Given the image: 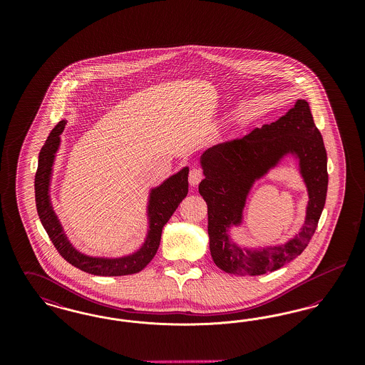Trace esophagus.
<instances>
[{"label": "esophagus", "mask_w": 365, "mask_h": 365, "mask_svg": "<svg viewBox=\"0 0 365 365\" xmlns=\"http://www.w3.org/2000/svg\"><path fill=\"white\" fill-rule=\"evenodd\" d=\"M204 179V173L201 168H191L190 174H189V182L191 186H197L201 180Z\"/></svg>", "instance_id": "34e87169"}]
</instances>
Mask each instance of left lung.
Here are the masks:
<instances>
[{
	"mask_svg": "<svg viewBox=\"0 0 365 365\" xmlns=\"http://www.w3.org/2000/svg\"><path fill=\"white\" fill-rule=\"evenodd\" d=\"M287 153L299 157L310 192L306 225L297 237L282 247L242 251L229 242L227 227L240 221L252 182ZM201 165L205 179L198 191L208 205L209 249L220 269L241 277L262 275L277 271L304 252L324 208L329 186L323 137L305 100H298L277 122L264 124L241 138L215 145L201 157Z\"/></svg>",
	"mask_w": 365,
	"mask_h": 365,
	"instance_id": "1",
	"label": "left lung"
}]
</instances>
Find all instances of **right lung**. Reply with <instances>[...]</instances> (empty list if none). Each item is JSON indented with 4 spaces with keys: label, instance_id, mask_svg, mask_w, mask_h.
I'll return each instance as SVG.
<instances>
[{
    "label": "right lung",
    "instance_id": "obj_1",
    "mask_svg": "<svg viewBox=\"0 0 365 365\" xmlns=\"http://www.w3.org/2000/svg\"><path fill=\"white\" fill-rule=\"evenodd\" d=\"M66 120L58 123L46 139L38 157V168L35 173V204L41 223L46 230L51 241L61 257L73 267L91 275L100 277H123L142 271L155 257L161 240L164 225L170 220L182 200L189 191V170L167 179L160 187L150 192L149 201V234L137 253L122 259H93L76 252L66 238L49 200V180L52 174L53 160L60 145V134L63 133Z\"/></svg>",
    "mask_w": 365,
    "mask_h": 365
}]
</instances>
